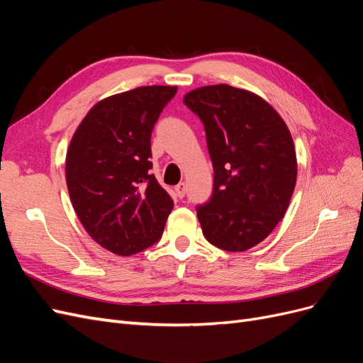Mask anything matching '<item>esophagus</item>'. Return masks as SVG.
Masks as SVG:
<instances>
[{"mask_svg": "<svg viewBox=\"0 0 363 363\" xmlns=\"http://www.w3.org/2000/svg\"><path fill=\"white\" fill-rule=\"evenodd\" d=\"M174 191H175V194H177L179 199H183L184 194H186V184H184V183H179V184L174 188Z\"/></svg>", "mask_w": 363, "mask_h": 363, "instance_id": "obj_1", "label": "esophagus"}]
</instances>
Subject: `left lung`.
<instances>
[{
  "mask_svg": "<svg viewBox=\"0 0 363 363\" xmlns=\"http://www.w3.org/2000/svg\"><path fill=\"white\" fill-rule=\"evenodd\" d=\"M183 103L201 119L213 164L212 196L196 207L203 235L225 251L257 245L281 221L295 189L289 128L263 98L228 84L199 87Z\"/></svg>",
  "mask_w": 363,
  "mask_h": 363,
  "instance_id": "1",
  "label": "left lung"
}]
</instances>
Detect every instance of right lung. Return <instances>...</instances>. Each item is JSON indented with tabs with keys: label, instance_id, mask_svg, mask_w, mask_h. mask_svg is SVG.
I'll list each match as a JSON object with an SVG mask.
<instances>
[{
	"label": "right lung",
	"instance_id": "add662e5",
	"mask_svg": "<svg viewBox=\"0 0 363 363\" xmlns=\"http://www.w3.org/2000/svg\"><path fill=\"white\" fill-rule=\"evenodd\" d=\"M175 92L142 86L104 98L71 139L65 174L72 207L95 242L118 256L156 244L174 207L150 157L152 128Z\"/></svg>",
	"mask_w": 363,
	"mask_h": 363
}]
</instances>
